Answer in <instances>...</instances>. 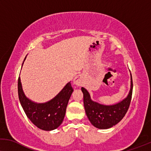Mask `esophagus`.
Returning <instances> with one entry per match:
<instances>
[{
    "instance_id": "obj_1",
    "label": "esophagus",
    "mask_w": 151,
    "mask_h": 151,
    "mask_svg": "<svg viewBox=\"0 0 151 151\" xmlns=\"http://www.w3.org/2000/svg\"><path fill=\"white\" fill-rule=\"evenodd\" d=\"M83 77L81 75H76L73 80V83L76 86H81L83 84Z\"/></svg>"
}]
</instances>
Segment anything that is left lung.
I'll use <instances>...</instances> for the list:
<instances>
[{
    "label": "left lung",
    "mask_w": 151,
    "mask_h": 151,
    "mask_svg": "<svg viewBox=\"0 0 151 151\" xmlns=\"http://www.w3.org/2000/svg\"><path fill=\"white\" fill-rule=\"evenodd\" d=\"M86 115L93 126L100 129H107L120 122L126 114L131 103L133 92V81L131 74V88L127 96L119 103L111 105L100 104L91 99L90 93L81 88Z\"/></svg>",
    "instance_id": "1"
}]
</instances>
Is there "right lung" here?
<instances>
[{
	"mask_svg": "<svg viewBox=\"0 0 151 151\" xmlns=\"http://www.w3.org/2000/svg\"><path fill=\"white\" fill-rule=\"evenodd\" d=\"M18 90L20 104L29 120L42 130L52 131L62 123L68 103L74 90L70 82L68 83L57 96L44 103H35L25 96L20 77L18 78Z\"/></svg>",
	"mask_w": 151,
	"mask_h": 151,
	"instance_id": "obj_1",
	"label": "right lung"
}]
</instances>
